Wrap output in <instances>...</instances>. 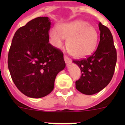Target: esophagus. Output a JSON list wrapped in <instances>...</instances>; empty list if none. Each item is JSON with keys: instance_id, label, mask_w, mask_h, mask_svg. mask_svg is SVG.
Returning <instances> with one entry per match:
<instances>
[{"instance_id": "obj_1", "label": "esophagus", "mask_w": 125, "mask_h": 125, "mask_svg": "<svg viewBox=\"0 0 125 125\" xmlns=\"http://www.w3.org/2000/svg\"><path fill=\"white\" fill-rule=\"evenodd\" d=\"M64 59L65 62H66L67 64H69L71 62V60L70 58H69L68 56H66V55H64Z\"/></svg>"}]
</instances>
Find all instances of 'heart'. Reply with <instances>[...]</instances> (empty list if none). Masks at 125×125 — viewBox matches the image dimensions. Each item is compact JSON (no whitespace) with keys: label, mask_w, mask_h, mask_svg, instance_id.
Returning a JSON list of instances; mask_svg holds the SVG:
<instances>
[{"label":"heart","mask_w":125,"mask_h":125,"mask_svg":"<svg viewBox=\"0 0 125 125\" xmlns=\"http://www.w3.org/2000/svg\"><path fill=\"white\" fill-rule=\"evenodd\" d=\"M49 36L54 47L59 48L64 39H68L66 47L68 52L75 57L82 58L91 54L98 42V33L93 26L81 20L62 23L58 29L52 27Z\"/></svg>","instance_id":"b5f03b06"}]
</instances>
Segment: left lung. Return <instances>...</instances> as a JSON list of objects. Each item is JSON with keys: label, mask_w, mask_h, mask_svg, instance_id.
Here are the masks:
<instances>
[{"label": "left lung", "mask_w": 125, "mask_h": 125, "mask_svg": "<svg viewBox=\"0 0 125 125\" xmlns=\"http://www.w3.org/2000/svg\"><path fill=\"white\" fill-rule=\"evenodd\" d=\"M100 41L96 51L86 59L73 61L79 66L81 76L76 81V88L81 93L92 95L100 92L110 83L116 63V51L110 29L98 24Z\"/></svg>", "instance_id": "1"}]
</instances>
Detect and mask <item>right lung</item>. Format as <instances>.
Segmentation results:
<instances>
[{
	"label": "right lung",
	"mask_w": 125,
	"mask_h": 125,
	"mask_svg": "<svg viewBox=\"0 0 125 125\" xmlns=\"http://www.w3.org/2000/svg\"><path fill=\"white\" fill-rule=\"evenodd\" d=\"M51 20L39 17L20 27L13 37L8 68L14 84L32 98L49 94L57 74L66 66L63 53L49 43Z\"/></svg>",
	"instance_id": "right-lung-1"
}]
</instances>
